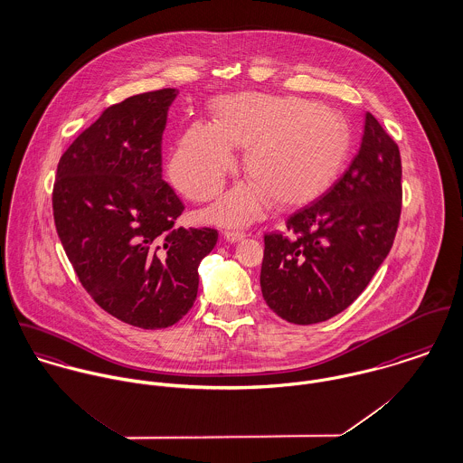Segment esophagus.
<instances>
[{
  "mask_svg": "<svg viewBox=\"0 0 463 463\" xmlns=\"http://www.w3.org/2000/svg\"><path fill=\"white\" fill-rule=\"evenodd\" d=\"M223 238L231 243H236V241H241L245 238V232L243 231H225Z\"/></svg>",
  "mask_w": 463,
  "mask_h": 463,
  "instance_id": "esophagus-1",
  "label": "esophagus"
}]
</instances>
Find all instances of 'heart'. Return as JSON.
<instances>
[{
  "label": "heart",
  "mask_w": 463,
  "mask_h": 463,
  "mask_svg": "<svg viewBox=\"0 0 463 463\" xmlns=\"http://www.w3.org/2000/svg\"><path fill=\"white\" fill-rule=\"evenodd\" d=\"M350 128L332 108L300 98L238 94L214 104V122L194 124L179 138L168 165L170 179L186 197L204 203L236 166L232 147L247 149L252 179L231 190L211 216L222 223L256 218L266 199L297 206L321 194L350 153Z\"/></svg>",
  "instance_id": "heart-1"
}]
</instances>
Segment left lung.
<instances>
[{
	"label": "left lung",
	"mask_w": 463,
	"mask_h": 463,
	"mask_svg": "<svg viewBox=\"0 0 463 463\" xmlns=\"http://www.w3.org/2000/svg\"><path fill=\"white\" fill-rule=\"evenodd\" d=\"M398 144L367 111L359 151L343 175L264 234L260 291L295 325L326 321L354 304L389 254L402 214Z\"/></svg>",
	"instance_id": "8db88e82"
}]
</instances>
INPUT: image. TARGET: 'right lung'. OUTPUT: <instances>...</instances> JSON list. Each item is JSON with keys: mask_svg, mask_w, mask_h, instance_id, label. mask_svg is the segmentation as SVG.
Wrapping results in <instances>:
<instances>
[{"mask_svg": "<svg viewBox=\"0 0 463 463\" xmlns=\"http://www.w3.org/2000/svg\"><path fill=\"white\" fill-rule=\"evenodd\" d=\"M175 89L106 108L60 157L58 238L81 286L113 317L146 330L177 323L197 298L216 229H175L184 204L163 181L161 140Z\"/></svg>", "mask_w": 463, "mask_h": 463, "instance_id": "obj_1", "label": "right lung"}]
</instances>
